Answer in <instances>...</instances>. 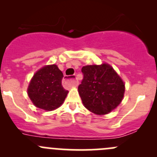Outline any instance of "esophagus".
I'll list each match as a JSON object with an SVG mask.
<instances>
[{"instance_id": "obj_1", "label": "esophagus", "mask_w": 157, "mask_h": 157, "mask_svg": "<svg viewBox=\"0 0 157 157\" xmlns=\"http://www.w3.org/2000/svg\"><path fill=\"white\" fill-rule=\"evenodd\" d=\"M73 77H76V76H73ZM64 80H65L66 83H69V84H71V86H76L78 85V81H77V80H75L74 78L70 79L69 77H66V78L64 79Z\"/></svg>"}]
</instances>
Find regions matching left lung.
Wrapping results in <instances>:
<instances>
[{
    "label": "left lung",
    "instance_id": "left-lung-1",
    "mask_svg": "<svg viewBox=\"0 0 157 157\" xmlns=\"http://www.w3.org/2000/svg\"><path fill=\"white\" fill-rule=\"evenodd\" d=\"M83 78L78 86L82 102L97 115H105L116 108L123 99L124 84L110 65H87L82 67Z\"/></svg>",
    "mask_w": 157,
    "mask_h": 157
}]
</instances>
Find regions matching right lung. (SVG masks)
I'll list each match as a JSON object with an SVG mask.
<instances>
[{
	"instance_id": "1",
	"label": "right lung",
	"mask_w": 157,
	"mask_h": 157,
	"mask_svg": "<svg viewBox=\"0 0 157 157\" xmlns=\"http://www.w3.org/2000/svg\"><path fill=\"white\" fill-rule=\"evenodd\" d=\"M63 77V73L55 64L45 66L34 74L28 95L36 107L52 111L62 105L68 93L61 84Z\"/></svg>"
}]
</instances>
